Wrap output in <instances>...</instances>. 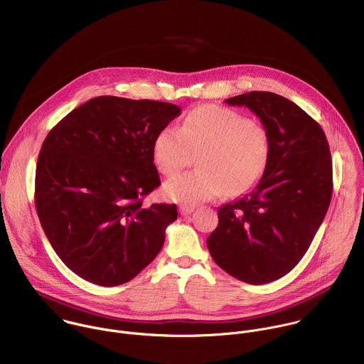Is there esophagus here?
Segmentation results:
<instances>
[{
  "label": "esophagus",
  "mask_w": 364,
  "mask_h": 364,
  "mask_svg": "<svg viewBox=\"0 0 364 364\" xmlns=\"http://www.w3.org/2000/svg\"><path fill=\"white\" fill-rule=\"evenodd\" d=\"M179 212H181L182 216H188V215L195 212V206L193 205H181L179 206Z\"/></svg>",
  "instance_id": "esophagus-1"
}]
</instances>
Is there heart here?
Returning a JSON list of instances; mask_svg holds the SVG:
<instances>
[{"label":"heart","mask_w":364,"mask_h":364,"mask_svg":"<svg viewBox=\"0 0 364 364\" xmlns=\"http://www.w3.org/2000/svg\"><path fill=\"white\" fill-rule=\"evenodd\" d=\"M191 151H202L198 171L176 175L164 183V195L183 205H196L222 195L239 196L262 178L271 156L264 125L237 112L202 106L192 110L181 127L159 129L152 159L164 175L181 171Z\"/></svg>","instance_id":"obj_1"}]
</instances>
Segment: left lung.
Returning <instances> with one entry per match:
<instances>
[{
  "mask_svg": "<svg viewBox=\"0 0 364 364\" xmlns=\"http://www.w3.org/2000/svg\"><path fill=\"white\" fill-rule=\"evenodd\" d=\"M251 110L271 141L259 182L218 210L208 237L215 262L232 277L259 285L288 274L304 257L332 198V156L321 125L291 100L250 92L225 100Z\"/></svg>",
  "mask_w": 364,
  "mask_h": 364,
  "instance_id": "8db88e82",
  "label": "left lung"
}]
</instances>
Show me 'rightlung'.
I'll use <instances>...</instances> for the list:
<instances>
[{"mask_svg":"<svg viewBox=\"0 0 364 364\" xmlns=\"http://www.w3.org/2000/svg\"><path fill=\"white\" fill-rule=\"evenodd\" d=\"M179 114L171 103L100 96L45 138L35 175L38 218L59 258L80 278L122 285L161 251L176 206L142 202L161 185L154 139Z\"/></svg>","mask_w":364,"mask_h":364,"instance_id":"1","label":"right lung"}]
</instances>
